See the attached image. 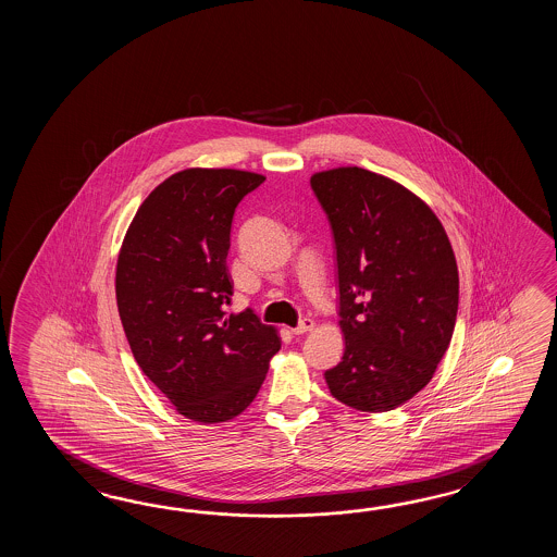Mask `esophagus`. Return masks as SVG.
<instances>
[{"label": "esophagus", "mask_w": 557, "mask_h": 557, "mask_svg": "<svg viewBox=\"0 0 557 557\" xmlns=\"http://www.w3.org/2000/svg\"><path fill=\"white\" fill-rule=\"evenodd\" d=\"M314 329V320L305 319L300 320V324L293 329V334H305V332L312 331Z\"/></svg>", "instance_id": "esophagus-1"}]
</instances>
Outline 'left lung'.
<instances>
[{
    "mask_svg": "<svg viewBox=\"0 0 557 557\" xmlns=\"http://www.w3.org/2000/svg\"><path fill=\"white\" fill-rule=\"evenodd\" d=\"M338 264L343 360L324 372L336 400L388 412L414 398L450 346L458 264L438 216L416 193L362 166L310 177Z\"/></svg>",
    "mask_w": 557,
    "mask_h": 557,
    "instance_id": "8db88e82",
    "label": "left lung"
}]
</instances>
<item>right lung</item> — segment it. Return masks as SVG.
<instances>
[{"label": "right lung", "mask_w": 557, "mask_h": 557, "mask_svg": "<svg viewBox=\"0 0 557 557\" xmlns=\"http://www.w3.org/2000/svg\"><path fill=\"white\" fill-rule=\"evenodd\" d=\"M264 175L190 166L141 202L119 250L115 295L131 352L178 414L221 424L259 394L281 336L252 310L226 314L231 223Z\"/></svg>", "instance_id": "obj_1"}]
</instances>
